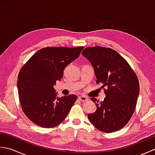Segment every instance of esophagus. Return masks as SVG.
Returning <instances> with one entry per match:
<instances>
[{
    "label": "esophagus",
    "instance_id": "1",
    "mask_svg": "<svg viewBox=\"0 0 155 155\" xmlns=\"http://www.w3.org/2000/svg\"><path fill=\"white\" fill-rule=\"evenodd\" d=\"M78 100L82 101V102L87 101L88 100V98L85 96H80V97H78Z\"/></svg>",
    "mask_w": 155,
    "mask_h": 155
}]
</instances>
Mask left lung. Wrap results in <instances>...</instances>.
Segmentation results:
<instances>
[{"instance_id":"1","label":"left lung","mask_w":155,"mask_h":155,"mask_svg":"<svg viewBox=\"0 0 155 155\" xmlns=\"http://www.w3.org/2000/svg\"><path fill=\"white\" fill-rule=\"evenodd\" d=\"M94 67L97 84L106 95L99 103L91 98L97 104L95 113L88 118L95 128L102 132L113 133L126 125L135 110L139 94V82L135 72L125 59L116 51L103 47H87L82 52Z\"/></svg>"}]
</instances>
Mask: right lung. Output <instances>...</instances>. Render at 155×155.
<instances>
[{"label": "right lung", "instance_id": "obj_1", "mask_svg": "<svg viewBox=\"0 0 155 155\" xmlns=\"http://www.w3.org/2000/svg\"><path fill=\"white\" fill-rule=\"evenodd\" d=\"M84 47L42 48L22 66L18 75V93L22 111L39 127L52 128L63 121L77 95L57 97L54 85L64 68L77 59Z\"/></svg>", "mask_w": 155, "mask_h": 155}]
</instances>
